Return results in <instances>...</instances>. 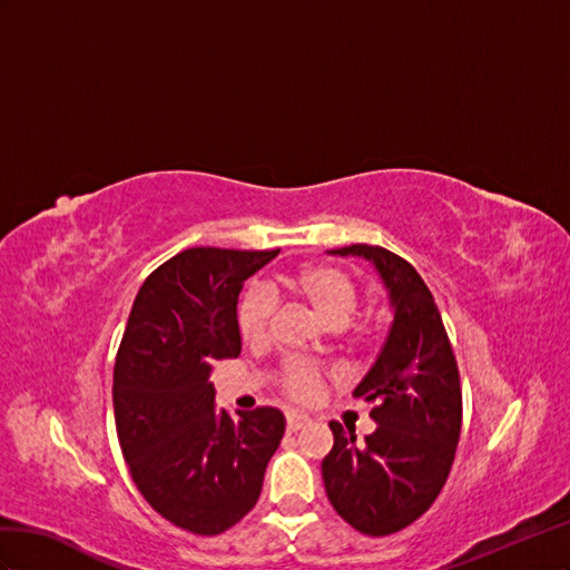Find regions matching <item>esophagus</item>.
Returning a JSON list of instances; mask_svg holds the SVG:
<instances>
[{
  "instance_id": "34e87169",
  "label": "esophagus",
  "mask_w": 570,
  "mask_h": 570,
  "mask_svg": "<svg viewBox=\"0 0 570 570\" xmlns=\"http://www.w3.org/2000/svg\"><path fill=\"white\" fill-rule=\"evenodd\" d=\"M307 425H311V417H307V415H303V413H286V428L291 432H298V430H303Z\"/></svg>"
}]
</instances>
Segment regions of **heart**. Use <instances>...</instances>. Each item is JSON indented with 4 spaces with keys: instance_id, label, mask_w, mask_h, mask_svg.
<instances>
[{
    "instance_id": "b5f03b06",
    "label": "heart",
    "mask_w": 570,
    "mask_h": 570,
    "mask_svg": "<svg viewBox=\"0 0 570 570\" xmlns=\"http://www.w3.org/2000/svg\"><path fill=\"white\" fill-rule=\"evenodd\" d=\"M286 286L315 307V313L338 327L348 320L357 301V288L351 274L334 265H305L286 279ZM276 296L267 286H255L238 303V332L248 344H265L272 334ZM284 392L296 401H313L322 389V370L317 365L294 361L284 367Z\"/></svg>"
}]
</instances>
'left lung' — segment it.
<instances>
[{
	"mask_svg": "<svg viewBox=\"0 0 570 570\" xmlns=\"http://www.w3.org/2000/svg\"><path fill=\"white\" fill-rule=\"evenodd\" d=\"M330 253L370 259L394 307L377 361L353 392L375 403L370 417L377 430L355 442V430L332 420L334 446L322 461L334 511L357 532L384 538L415 523L451 473L463 422L459 365L430 288L409 259L367 243Z\"/></svg>",
	"mask_w": 570,
	"mask_h": 570,
	"instance_id": "left-lung-1",
	"label": "left lung"
}]
</instances>
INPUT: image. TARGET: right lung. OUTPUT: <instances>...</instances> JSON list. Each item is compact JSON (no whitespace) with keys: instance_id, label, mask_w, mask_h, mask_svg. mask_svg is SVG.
Listing matches in <instances>:
<instances>
[{"instance_id":"1","label":"right lung","mask_w":570,"mask_h":570,"mask_svg":"<svg viewBox=\"0 0 570 570\" xmlns=\"http://www.w3.org/2000/svg\"><path fill=\"white\" fill-rule=\"evenodd\" d=\"M279 250L190 248L134 301L114 365V420L138 492L176 528L222 534L259 499L286 420L276 409L215 413L209 372L238 357L243 282Z\"/></svg>"}]
</instances>
